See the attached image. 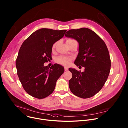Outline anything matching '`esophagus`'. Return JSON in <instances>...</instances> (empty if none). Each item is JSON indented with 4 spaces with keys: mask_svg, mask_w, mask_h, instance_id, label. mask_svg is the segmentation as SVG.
Here are the masks:
<instances>
[{
    "mask_svg": "<svg viewBox=\"0 0 128 128\" xmlns=\"http://www.w3.org/2000/svg\"><path fill=\"white\" fill-rule=\"evenodd\" d=\"M64 69H65V71H67V70H68V68L67 67H64Z\"/></svg>",
    "mask_w": 128,
    "mask_h": 128,
    "instance_id": "esophagus-1",
    "label": "esophagus"
}]
</instances>
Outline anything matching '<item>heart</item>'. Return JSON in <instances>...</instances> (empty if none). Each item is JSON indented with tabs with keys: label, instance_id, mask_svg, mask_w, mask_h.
I'll list each match as a JSON object with an SVG mask.
<instances>
[{
	"label": "heart",
	"instance_id": "b5f03b06",
	"mask_svg": "<svg viewBox=\"0 0 128 128\" xmlns=\"http://www.w3.org/2000/svg\"><path fill=\"white\" fill-rule=\"evenodd\" d=\"M56 45V42H55V43H54L53 45L52 49H54L55 48ZM71 60H72V59L70 57L61 56L56 59V62L58 64L63 65L65 66H67L70 64Z\"/></svg>",
	"mask_w": 128,
	"mask_h": 128
}]
</instances>
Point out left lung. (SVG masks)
I'll return each instance as SVG.
<instances>
[{"label":"left lung","mask_w":128,"mask_h":128,"mask_svg":"<svg viewBox=\"0 0 128 128\" xmlns=\"http://www.w3.org/2000/svg\"><path fill=\"white\" fill-rule=\"evenodd\" d=\"M66 33V37L79 43V53L74 64L85 68L83 72L69 68L72 74L69 81L70 90L78 97L91 98L102 88L109 75L111 62L108 50L104 41L89 28L70 30Z\"/></svg>","instance_id":"obj_1"}]
</instances>
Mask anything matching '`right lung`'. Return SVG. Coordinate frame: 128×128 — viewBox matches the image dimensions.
Returning <instances> with one entry per match:
<instances>
[{"label":"right lung","instance_id":"1","mask_svg":"<svg viewBox=\"0 0 128 128\" xmlns=\"http://www.w3.org/2000/svg\"><path fill=\"white\" fill-rule=\"evenodd\" d=\"M66 32L40 28L22 44L16 65L22 86L30 96L42 99L54 92L57 80L64 72V67L56 64L49 68L44 64L51 57L53 45L64 36Z\"/></svg>","mask_w":128,"mask_h":128}]
</instances>
